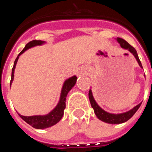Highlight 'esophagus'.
Segmentation results:
<instances>
[{"instance_id":"obj_1","label":"esophagus","mask_w":152,"mask_h":152,"mask_svg":"<svg viewBox=\"0 0 152 152\" xmlns=\"http://www.w3.org/2000/svg\"><path fill=\"white\" fill-rule=\"evenodd\" d=\"M78 75H86V71H85V70H84V69L80 70V71H79Z\"/></svg>"}]
</instances>
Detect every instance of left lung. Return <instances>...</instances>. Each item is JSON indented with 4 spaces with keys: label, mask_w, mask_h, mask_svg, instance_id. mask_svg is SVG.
<instances>
[{
    "label": "left lung",
    "mask_w": 152,
    "mask_h": 152,
    "mask_svg": "<svg viewBox=\"0 0 152 152\" xmlns=\"http://www.w3.org/2000/svg\"><path fill=\"white\" fill-rule=\"evenodd\" d=\"M117 41L120 45H121L122 48L125 49H128L132 54H133V56H135V58H136L137 61L139 63V66L141 68H142V63H141L140 60L139 58V56L137 54L136 50L135 49L134 47L132 46L130 44H129L126 40H124L122 38H117ZM88 96H89V100L91 102V107L94 109V110L95 114H96V117L98 119L101 120L103 122H105L107 123H110V124H120V123H125V122L128 121L129 119L133 116L134 114L136 113V111L138 110V109L140 107L141 104L142 103H139L137 106H135L134 108H132V110H130L129 111L126 113H119V114H113V113H109L106 112L103 110V109L100 108L99 106L97 105V103L95 101L94 98L93 96L92 91L90 90L89 94H88Z\"/></svg>",
    "instance_id": "8db88e82"
}]
</instances>
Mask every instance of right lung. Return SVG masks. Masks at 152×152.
<instances>
[{
  "instance_id": "right-lung-1",
  "label": "right lung",
  "mask_w": 152,
  "mask_h": 152,
  "mask_svg": "<svg viewBox=\"0 0 152 152\" xmlns=\"http://www.w3.org/2000/svg\"><path fill=\"white\" fill-rule=\"evenodd\" d=\"M45 42L41 41V40H33L28 42L26 45L25 48L20 52V54L15 59L14 64H13V67L12 68V74H11V80H10V85L12 84V81L13 80V73H14V69H15L16 64H17V60L19 58V56L23 54L26 50L28 49L31 48V47L36 46V45H39L43 44ZM77 80V77L76 76H73V77H70V78L67 79L64 81V84H63L62 89H61V96H60V100L58 103V105L56 106V108L49 113V114L45 115V116H24L19 114V116H20L24 121L27 123L28 124L30 125L31 126H33V128L38 129H42L48 128V127H51V126H54L56 123L61 120L62 118L63 115H64V110L65 109V102H66V96L68 93L71 91L72 88L75 86V83Z\"/></svg>"
}]
</instances>
